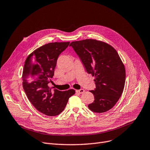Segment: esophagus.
I'll return each instance as SVG.
<instances>
[{"instance_id":"1","label":"esophagus","mask_w":150,"mask_h":150,"mask_svg":"<svg viewBox=\"0 0 150 150\" xmlns=\"http://www.w3.org/2000/svg\"><path fill=\"white\" fill-rule=\"evenodd\" d=\"M76 91L77 93H80V94H82V93H83L84 92V90L83 89H80V90H77Z\"/></svg>"}]
</instances>
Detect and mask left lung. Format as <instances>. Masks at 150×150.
I'll list each match as a JSON object with an SVG mask.
<instances>
[{"label":"left lung","instance_id":"8db88e82","mask_svg":"<svg viewBox=\"0 0 150 150\" xmlns=\"http://www.w3.org/2000/svg\"><path fill=\"white\" fill-rule=\"evenodd\" d=\"M87 73L95 76V100L88 105L91 111L103 113L111 109L122 96L125 87V65L116 50L102 41L86 39L71 42Z\"/></svg>","mask_w":150,"mask_h":150}]
</instances>
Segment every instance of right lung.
Listing matches in <instances>:
<instances>
[{"mask_svg": "<svg viewBox=\"0 0 150 150\" xmlns=\"http://www.w3.org/2000/svg\"><path fill=\"white\" fill-rule=\"evenodd\" d=\"M69 45V42H49L35 49L25 61L22 76L24 91L35 108L47 116L59 115L75 94L73 89L51 90L48 86L59 56Z\"/></svg>", "mask_w": 150, "mask_h": 150, "instance_id": "obj_1", "label": "right lung"}]
</instances>
